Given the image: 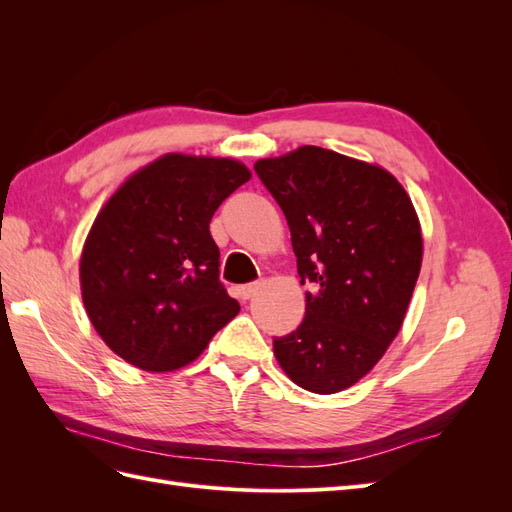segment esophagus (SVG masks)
<instances>
[{
  "instance_id": "obj_1",
  "label": "esophagus",
  "mask_w": 512,
  "mask_h": 512,
  "mask_svg": "<svg viewBox=\"0 0 512 512\" xmlns=\"http://www.w3.org/2000/svg\"><path fill=\"white\" fill-rule=\"evenodd\" d=\"M258 288H260L258 282H254V284H243V286L237 288V294H239V297H241L243 301H250V299L254 297V294L258 292Z\"/></svg>"
}]
</instances>
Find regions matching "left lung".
Here are the masks:
<instances>
[{"label": "left lung", "instance_id": "obj_1", "mask_svg": "<svg viewBox=\"0 0 512 512\" xmlns=\"http://www.w3.org/2000/svg\"><path fill=\"white\" fill-rule=\"evenodd\" d=\"M254 170L282 207L305 292L297 331L273 339L284 374L331 395L365 378L404 324L421 273L423 235L389 170L303 145Z\"/></svg>", "mask_w": 512, "mask_h": 512}]
</instances>
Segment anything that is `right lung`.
I'll list each match as a JSON object with an SVG mask.
<instances>
[{"mask_svg":"<svg viewBox=\"0 0 512 512\" xmlns=\"http://www.w3.org/2000/svg\"><path fill=\"white\" fill-rule=\"evenodd\" d=\"M252 179L235 158L164 153L106 200L81 252L85 312L102 342L143 371L196 361L239 314L220 284L215 209Z\"/></svg>","mask_w":512,"mask_h":512,"instance_id":"right-lung-1","label":"right lung"}]
</instances>
